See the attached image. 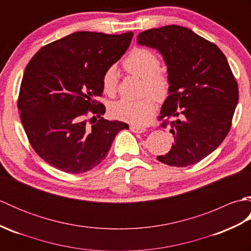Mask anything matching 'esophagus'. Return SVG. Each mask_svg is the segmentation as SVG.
Masks as SVG:
<instances>
[{
	"label": "esophagus",
	"instance_id": "34e87169",
	"mask_svg": "<svg viewBox=\"0 0 251 251\" xmlns=\"http://www.w3.org/2000/svg\"><path fill=\"white\" fill-rule=\"evenodd\" d=\"M130 130L137 132V134H142V132H145L147 129L145 127L139 126V125H130Z\"/></svg>",
	"mask_w": 251,
	"mask_h": 251
}]
</instances>
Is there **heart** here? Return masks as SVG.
Segmentation results:
<instances>
[{
    "label": "heart",
    "mask_w": 251,
    "mask_h": 251,
    "mask_svg": "<svg viewBox=\"0 0 251 251\" xmlns=\"http://www.w3.org/2000/svg\"><path fill=\"white\" fill-rule=\"evenodd\" d=\"M125 70L143 79V94L152 96L139 100L123 98L110 105V113L115 119L131 123L146 124L156 109L155 98L163 101L170 92V78L167 72L159 69L161 60L150 50L137 47L124 60ZM102 88L106 95H114L117 88V72L115 67H109L102 75Z\"/></svg>",
    "instance_id": "heart-1"
}]
</instances>
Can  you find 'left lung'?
<instances>
[{"mask_svg":"<svg viewBox=\"0 0 251 251\" xmlns=\"http://www.w3.org/2000/svg\"><path fill=\"white\" fill-rule=\"evenodd\" d=\"M138 44L161 52L167 66L170 92L158 119L170 122L174 143L159 162L185 167L209 155L231 128L238 86L219 47L180 25L146 30ZM167 126L164 121L162 127Z\"/></svg>","mask_w":251,"mask_h":251,"instance_id":"left-lung-1","label":"left lung"}]
</instances>
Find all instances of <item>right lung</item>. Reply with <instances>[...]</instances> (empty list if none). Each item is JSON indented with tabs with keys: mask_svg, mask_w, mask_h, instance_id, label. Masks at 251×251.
<instances>
[{
	"mask_svg": "<svg viewBox=\"0 0 251 251\" xmlns=\"http://www.w3.org/2000/svg\"><path fill=\"white\" fill-rule=\"evenodd\" d=\"M134 33L79 31L47 44L32 57L21 81L18 109L30 145L50 166L81 174L97 166L128 124L108 121L102 75L128 49ZM89 113L100 120L88 125Z\"/></svg>",
	"mask_w": 251,
	"mask_h": 251,
	"instance_id": "obj_1",
	"label": "right lung"
}]
</instances>
